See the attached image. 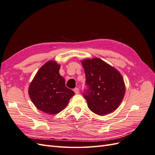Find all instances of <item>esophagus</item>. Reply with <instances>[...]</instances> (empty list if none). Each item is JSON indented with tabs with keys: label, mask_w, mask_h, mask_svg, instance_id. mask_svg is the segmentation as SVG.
Segmentation results:
<instances>
[{
	"label": "esophagus",
	"mask_w": 155,
	"mask_h": 155,
	"mask_svg": "<svg viewBox=\"0 0 155 155\" xmlns=\"http://www.w3.org/2000/svg\"><path fill=\"white\" fill-rule=\"evenodd\" d=\"M74 91L76 94H79V88H74Z\"/></svg>",
	"instance_id": "obj_1"
}]
</instances>
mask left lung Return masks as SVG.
<instances>
[{
  "label": "left lung",
  "mask_w": 155,
  "mask_h": 155,
  "mask_svg": "<svg viewBox=\"0 0 155 155\" xmlns=\"http://www.w3.org/2000/svg\"><path fill=\"white\" fill-rule=\"evenodd\" d=\"M85 72V85L83 95L92 112L105 115L114 111L125 94L124 79L116 68L99 58L81 62Z\"/></svg>",
  "instance_id": "1"
}]
</instances>
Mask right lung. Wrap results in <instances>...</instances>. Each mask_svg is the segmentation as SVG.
<instances>
[{"mask_svg": "<svg viewBox=\"0 0 155 155\" xmlns=\"http://www.w3.org/2000/svg\"><path fill=\"white\" fill-rule=\"evenodd\" d=\"M59 68L60 65L54 61L46 62L38 70L28 89L35 107L50 114L61 111L74 95V92L65 85Z\"/></svg>", "mask_w": 155, "mask_h": 155, "instance_id": "right-lung-1", "label": "right lung"}]
</instances>
